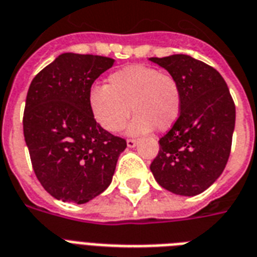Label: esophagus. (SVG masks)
Returning <instances> with one entry per match:
<instances>
[{
  "mask_svg": "<svg viewBox=\"0 0 257 257\" xmlns=\"http://www.w3.org/2000/svg\"><path fill=\"white\" fill-rule=\"evenodd\" d=\"M137 143H138V141H137V139H131V138L127 139V146L128 147H135L137 146Z\"/></svg>",
  "mask_w": 257,
  "mask_h": 257,
  "instance_id": "34e87169",
  "label": "esophagus"
}]
</instances>
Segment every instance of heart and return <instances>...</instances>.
Returning a JSON list of instances; mask_svg holds the SVG:
<instances>
[{"instance_id":"obj_1","label":"heart","mask_w":257,"mask_h":257,"mask_svg":"<svg viewBox=\"0 0 257 257\" xmlns=\"http://www.w3.org/2000/svg\"><path fill=\"white\" fill-rule=\"evenodd\" d=\"M88 104L95 120L110 133L122 130L133 111L135 116L127 130L141 135L156 127L160 131L169 130L180 116L182 96L173 75L154 67L134 64L111 73L107 85H92Z\"/></svg>"}]
</instances>
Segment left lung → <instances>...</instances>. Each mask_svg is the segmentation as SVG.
Returning <instances> with one entry per match:
<instances>
[{"label":"left lung","mask_w":257,"mask_h":257,"mask_svg":"<svg viewBox=\"0 0 257 257\" xmlns=\"http://www.w3.org/2000/svg\"><path fill=\"white\" fill-rule=\"evenodd\" d=\"M180 85L182 106L176 123L160 139L150 170L158 184L180 196H197L225 169L236 108L225 80L204 61L188 55L150 57Z\"/></svg>","instance_id":"1"}]
</instances>
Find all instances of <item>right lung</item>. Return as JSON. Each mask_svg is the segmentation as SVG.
Listing matches in <instances>:
<instances>
[{
	"mask_svg": "<svg viewBox=\"0 0 257 257\" xmlns=\"http://www.w3.org/2000/svg\"><path fill=\"white\" fill-rule=\"evenodd\" d=\"M115 60L63 53L28 89L24 137L43 188L56 200L85 204L108 188L127 143L96 123L88 104L93 81Z\"/></svg>",
	"mask_w": 257,
	"mask_h": 257,
	"instance_id": "obj_1",
	"label": "right lung"
}]
</instances>
